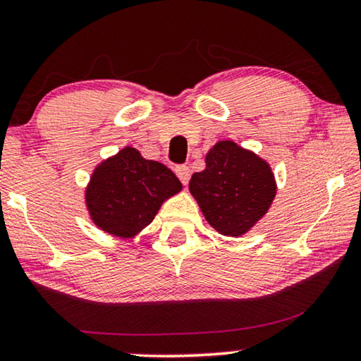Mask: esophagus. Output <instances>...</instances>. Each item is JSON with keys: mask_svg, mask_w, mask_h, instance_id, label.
<instances>
[{"mask_svg": "<svg viewBox=\"0 0 361 361\" xmlns=\"http://www.w3.org/2000/svg\"><path fill=\"white\" fill-rule=\"evenodd\" d=\"M175 173H176V176H178L183 185H188V181H190V169H188L186 165L176 166Z\"/></svg>", "mask_w": 361, "mask_h": 361, "instance_id": "34e87169", "label": "esophagus"}]
</instances>
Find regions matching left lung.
<instances>
[{
	"label": "left lung",
	"mask_w": 361,
	"mask_h": 361,
	"mask_svg": "<svg viewBox=\"0 0 361 361\" xmlns=\"http://www.w3.org/2000/svg\"><path fill=\"white\" fill-rule=\"evenodd\" d=\"M190 191L217 232L240 237L270 209L276 181L257 154L221 140L207 152L206 169L191 176Z\"/></svg>",
	"instance_id": "left-lung-1"
}]
</instances>
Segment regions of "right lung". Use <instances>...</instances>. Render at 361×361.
<instances>
[{
    "label": "right lung",
    "instance_id": "1",
    "mask_svg": "<svg viewBox=\"0 0 361 361\" xmlns=\"http://www.w3.org/2000/svg\"><path fill=\"white\" fill-rule=\"evenodd\" d=\"M181 188L164 164L145 160L134 147H124L94 169L85 191L86 209L101 231L130 238L149 226L160 206Z\"/></svg>",
    "mask_w": 361,
    "mask_h": 361
}]
</instances>
